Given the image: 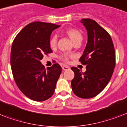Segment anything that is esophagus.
<instances>
[{
	"instance_id": "obj_1",
	"label": "esophagus",
	"mask_w": 127,
	"mask_h": 127,
	"mask_svg": "<svg viewBox=\"0 0 127 127\" xmlns=\"http://www.w3.org/2000/svg\"><path fill=\"white\" fill-rule=\"evenodd\" d=\"M62 68H63V70H67L69 69L70 68L68 67V66L67 65H63V66H62Z\"/></svg>"
}]
</instances>
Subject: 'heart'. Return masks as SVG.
<instances>
[{"label":"heart","instance_id":"heart-1","mask_svg":"<svg viewBox=\"0 0 127 127\" xmlns=\"http://www.w3.org/2000/svg\"><path fill=\"white\" fill-rule=\"evenodd\" d=\"M66 32L68 35L69 36L70 38L71 39V40L74 43L77 40L82 39V35L81 33L78 30H75V29H68V30H66ZM57 39L58 37L56 34L53 35L51 37L49 40V45L51 47H55L56 45H57ZM61 57L64 61H67L68 59L69 55H67V54H64L63 55H62Z\"/></svg>","mask_w":127,"mask_h":127}]
</instances>
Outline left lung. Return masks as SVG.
<instances>
[{
    "mask_svg": "<svg viewBox=\"0 0 127 127\" xmlns=\"http://www.w3.org/2000/svg\"><path fill=\"white\" fill-rule=\"evenodd\" d=\"M80 22L88 32V43L80 58L86 70L71 68L74 72L71 86L76 95L89 99L98 95L109 83L115 66V52L110 35L95 21L82 19Z\"/></svg>",
    "mask_w": 127,
    "mask_h": 127,
    "instance_id": "8db88e82",
    "label": "left lung"
}]
</instances>
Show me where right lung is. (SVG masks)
I'll use <instances>...</instances> for the list:
<instances>
[{"label": "right lung", "instance_id": "1", "mask_svg": "<svg viewBox=\"0 0 127 127\" xmlns=\"http://www.w3.org/2000/svg\"><path fill=\"white\" fill-rule=\"evenodd\" d=\"M60 26L34 22L28 24L13 41L10 64L16 84L24 94L32 100L43 101L53 95L61 66L54 64L47 69L41 63L43 54L51 53L52 32Z\"/></svg>", "mask_w": 127, "mask_h": 127}]
</instances>
